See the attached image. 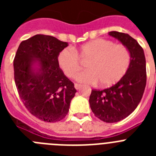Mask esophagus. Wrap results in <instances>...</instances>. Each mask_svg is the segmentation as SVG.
I'll list each match as a JSON object with an SVG mask.
<instances>
[{
  "instance_id": "1",
  "label": "esophagus",
  "mask_w": 156,
  "mask_h": 156,
  "mask_svg": "<svg viewBox=\"0 0 156 156\" xmlns=\"http://www.w3.org/2000/svg\"><path fill=\"white\" fill-rule=\"evenodd\" d=\"M82 87V85L81 84H78V83H75V88L76 89V90H80V87Z\"/></svg>"
}]
</instances>
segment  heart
<instances>
[{
    "label": "heart",
    "mask_w": 156,
    "mask_h": 156,
    "mask_svg": "<svg viewBox=\"0 0 156 156\" xmlns=\"http://www.w3.org/2000/svg\"><path fill=\"white\" fill-rule=\"evenodd\" d=\"M86 63L87 71L77 76V80L87 83H96L104 87L119 82L126 73L131 55L127 47L115 44L109 40L95 39L73 50L64 48L58 55L59 67L69 78H75L81 69L80 61Z\"/></svg>",
    "instance_id": "obj_1"
}]
</instances>
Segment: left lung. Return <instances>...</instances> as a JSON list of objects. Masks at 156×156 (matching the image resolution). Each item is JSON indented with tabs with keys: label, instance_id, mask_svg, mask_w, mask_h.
Masks as SVG:
<instances>
[{
	"label": "left lung",
	"instance_id": "left-lung-1",
	"mask_svg": "<svg viewBox=\"0 0 156 156\" xmlns=\"http://www.w3.org/2000/svg\"><path fill=\"white\" fill-rule=\"evenodd\" d=\"M109 35L127 47L131 61L126 73L111 87L91 90L89 102L94 115L105 122H119L133 112L142 98L146 86L144 50L129 34L116 31Z\"/></svg>",
	"mask_w": 156,
	"mask_h": 156
}]
</instances>
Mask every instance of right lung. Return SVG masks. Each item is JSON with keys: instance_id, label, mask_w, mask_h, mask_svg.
Instances as JSON below:
<instances>
[{"instance_id": "1", "label": "right lung", "mask_w": 156, "mask_h": 156, "mask_svg": "<svg viewBox=\"0 0 156 156\" xmlns=\"http://www.w3.org/2000/svg\"><path fill=\"white\" fill-rule=\"evenodd\" d=\"M68 43L37 34L22 41L14 58V77L19 98L33 115L48 122L64 119L76 90L59 67V53ZM35 63L39 65L34 70Z\"/></svg>"}]
</instances>
